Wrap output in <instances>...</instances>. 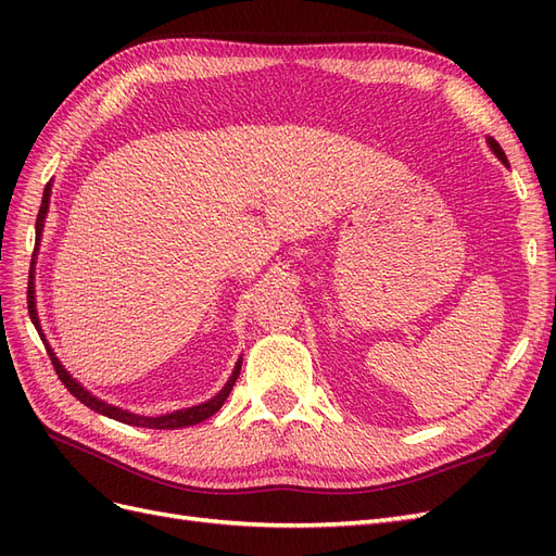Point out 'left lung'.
I'll return each instance as SVG.
<instances>
[{
    "label": "left lung",
    "instance_id": "8db88e82",
    "mask_svg": "<svg viewBox=\"0 0 556 556\" xmlns=\"http://www.w3.org/2000/svg\"><path fill=\"white\" fill-rule=\"evenodd\" d=\"M490 148L494 150V153H496V157L503 162V164H506L508 166V157H506V153H503V148L494 141V139H490Z\"/></svg>",
    "mask_w": 556,
    "mask_h": 556
}]
</instances>
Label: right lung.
I'll return each instance as SVG.
<instances>
[{
    "label": "right lung",
    "mask_w": 556,
    "mask_h": 556,
    "mask_svg": "<svg viewBox=\"0 0 556 556\" xmlns=\"http://www.w3.org/2000/svg\"><path fill=\"white\" fill-rule=\"evenodd\" d=\"M48 201H50V182L46 185L41 206H39V215H37V245H39V237H41V229H43V217H46V211H48ZM35 250H37V248H35ZM29 278H31V276H29ZM27 308H29L31 323H35V327L41 331L39 317H37V308H35V290H31V280H29V288H27ZM41 341H43V339H41ZM48 355H50V362H53V368H55L58 378L62 380V384H64L66 390H70L80 403H86V406H88L90 410L102 413V415H106V417H111V419H117V422L134 425V427H148V429H182V427H192V425L204 422V419H208L211 415H215L217 410L223 408V403L227 401V396H229V392H231V387L237 384V378H239V374H241V362H239L237 368H233L231 378L227 380L225 390H223L220 394H217V396H213L211 401H206V403H199V406L185 408V410H176V413L162 415V417H141V415H131V413H127V410L109 406V403L94 399L90 392L83 390V387H80L70 374L64 371L62 364L58 362V357L53 355V350H50V348H48Z\"/></svg>",
    "instance_id": "obj_1"
}]
</instances>
